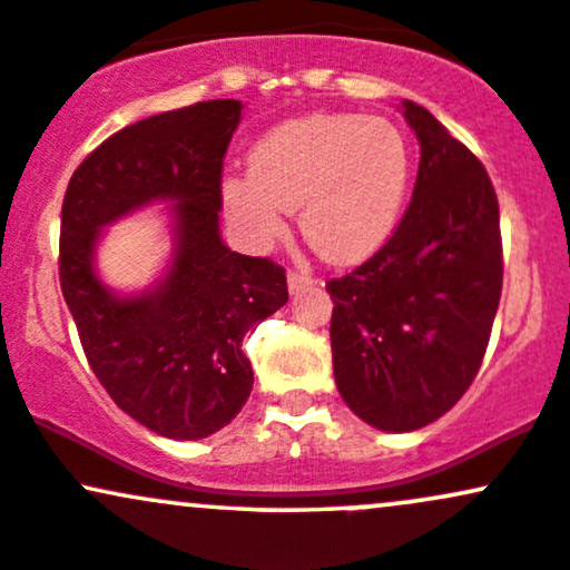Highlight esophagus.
<instances>
[{
    "label": "esophagus",
    "mask_w": 570,
    "mask_h": 570,
    "mask_svg": "<svg viewBox=\"0 0 570 570\" xmlns=\"http://www.w3.org/2000/svg\"><path fill=\"white\" fill-rule=\"evenodd\" d=\"M315 283H317V279L312 277L309 272H296V268H293V272H287V287H291V293L304 291V287H309Z\"/></svg>",
    "instance_id": "1"
}]
</instances>
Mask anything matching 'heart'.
<instances>
[{
    "label": "heart",
    "instance_id": "b5f03b06",
    "mask_svg": "<svg viewBox=\"0 0 570 570\" xmlns=\"http://www.w3.org/2000/svg\"><path fill=\"white\" fill-rule=\"evenodd\" d=\"M413 155L405 132L383 116L309 114L279 125L249 155V174L230 176L223 200L230 223L258 247L302 230L323 258L353 263L381 249L405 209Z\"/></svg>",
    "mask_w": 570,
    "mask_h": 570
}]
</instances>
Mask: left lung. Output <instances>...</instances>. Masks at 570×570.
Instances as JSON below:
<instances>
[{
  "instance_id": "1",
  "label": "left lung",
  "mask_w": 570,
  "mask_h": 570,
  "mask_svg": "<svg viewBox=\"0 0 570 570\" xmlns=\"http://www.w3.org/2000/svg\"><path fill=\"white\" fill-rule=\"evenodd\" d=\"M402 108L421 144L410 206L372 258L326 283L336 389L385 432L421 430L462 400L503 291L500 206L487 168L426 108Z\"/></svg>"
}]
</instances>
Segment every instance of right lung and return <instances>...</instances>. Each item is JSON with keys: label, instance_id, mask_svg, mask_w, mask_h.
Listing matches in <instances>:
<instances>
[{"label": "right lung", "instance_id": "1", "mask_svg": "<svg viewBox=\"0 0 570 570\" xmlns=\"http://www.w3.org/2000/svg\"><path fill=\"white\" fill-rule=\"evenodd\" d=\"M238 119V100L140 119L102 140L65 193L59 283L91 372L127 415L170 440L230 424L253 391L244 334L287 302L283 266L219 238ZM151 199L177 200L175 261L155 292L119 299L96 279L94 242L102 224Z\"/></svg>", "mask_w": 570, "mask_h": 570}]
</instances>
